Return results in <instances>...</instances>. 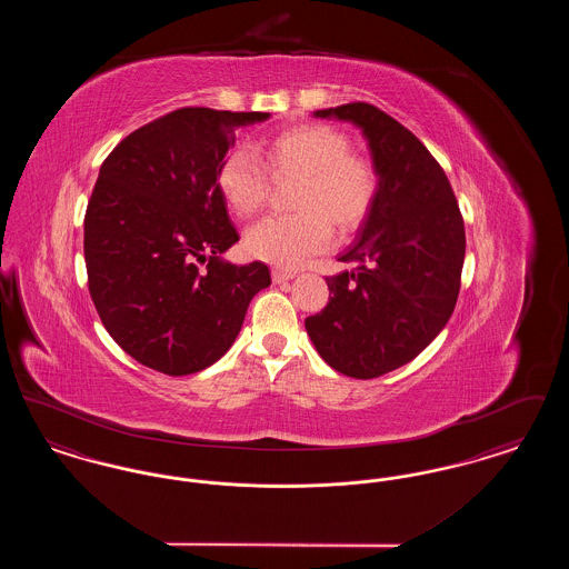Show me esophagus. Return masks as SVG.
Wrapping results in <instances>:
<instances>
[{"instance_id":"34e87169","label":"esophagus","mask_w":569,"mask_h":569,"mask_svg":"<svg viewBox=\"0 0 569 569\" xmlns=\"http://www.w3.org/2000/svg\"><path fill=\"white\" fill-rule=\"evenodd\" d=\"M295 277H297V272L281 271V269H274V271H272V281H274V283H283V281H290V279H295Z\"/></svg>"}]
</instances>
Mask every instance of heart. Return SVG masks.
<instances>
[{"instance_id":"heart-1","label":"heart","mask_w":569,"mask_h":569,"mask_svg":"<svg viewBox=\"0 0 569 569\" xmlns=\"http://www.w3.org/2000/svg\"><path fill=\"white\" fill-rule=\"evenodd\" d=\"M262 156L274 177H300L295 216L260 219L244 232V249L256 260L295 269L305 258L325 251L330 226L350 237L371 216L379 174L367 158L352 153V140L328 123H300L269 136ZM249 149H230L217 166V190L228 209L251 217L267 200L269 172Z\"/></svg>"}]
</instances>
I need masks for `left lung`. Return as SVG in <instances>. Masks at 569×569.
Listing matches in <instances>:
<instances>
[{
	"instance_id": "left-lung-1",
	"label": "left lung",
	"mask_w": 569,
	"mask_h": 569,
	"mask_svg": "<svg viewBox=\"0 0 569 569\" xmlns=\"http://www.w3.org/2000/svg\"><path fill=\"white\" fill-rule=\"evenodd\" d=\"M350 121L369 142L379 193L358 241L326 277L330 300L305 320L326 362L356 379L413 360L448 325L460 290L465 226L443 168L397 119L367 102L316 110Z\"/></svg>"
}]
</instances>
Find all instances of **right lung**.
I'll return each mask as SVG.
<instances>
[{
	"mask_svg": "<svg viewBox=\"0 0 569 569\" xmlns=\"http://www.w3.org/2000/svg\"><path fill=\"white\" fill-rule=\"evenodd\" d=\"M269 117L172 110L126 136L100 168L84 213L89 295L117 346L153 371L211 367L271 286L267 264L221 260L239 234L216 183L234 130Z\"/></svg>",
	"mask_w": 569,
	"mask_h": 569,
	"instance_id": "1",
	"label": "right lung"
}]
</instances>
